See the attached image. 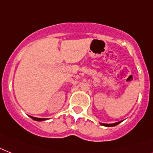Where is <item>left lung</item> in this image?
Returning a JSON list of instances; mask_svg holds the SVG:
<instances>
[{
    "mask_svg": "<svg viewBox=\"0 0 153 153\" xmlns=\"http://www.w3.org/2000/svg\"><path fill=\"white\" fill-rule=\"evenodd\" d=\"M121 121H118V122H116V123H114V124H102L101 123L102 126H107V127H113V126H117L119 123H120Z\"/></svg>",
    "mask_w": 153,
    "mask_h": 153,
    "instance_id": "8db88e82",
    "label": "left lung"
}]
</instances>
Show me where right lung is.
<instances>
[{"instance_id": "add662e5", "label": "right lung", "mask_w": 153, "mask_h": 153, "mask_svg": "<svg viewBox=\"0 0 153 153\" xmlns=\"http://www.w3.org/2000/svg\"><path fill=\"white\" fill-rule=\"evenodd\" d=\"M33 120H35V121H44V120H46L45 118H38V117H31Z\"/></svg>"}]
</instances>
